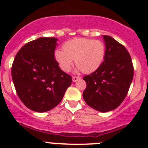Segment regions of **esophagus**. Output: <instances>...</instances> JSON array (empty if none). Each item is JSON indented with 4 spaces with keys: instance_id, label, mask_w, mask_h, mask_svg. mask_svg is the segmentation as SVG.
<instances>
[{
    "instance_id": "esophagus-1",
    "label": "esophagus",
    "mask_w": 148,
    "mask_h": 148,
    "mask_svg": "<svg viewBox=\"0 0 148 148\" xmlns=\"http://www.w3.org/2000/svg\"><path fill=\"white\" fill-rule=\"evenodd\" d=\"M80 79H81V77H80L74 76L73 77H72V81H74V82H76L77 81H78V80H80Z\"/></svg>"
}]
</instances>
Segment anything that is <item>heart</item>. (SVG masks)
Listing matches in <instances>:
<instances>
[{
    "label": "heart",
    "instance_id": "b5f03b06",
    "mask_svg": "<svg viewBox=\"0 0 148 148\" xmlns=\"http://www.w3.org/2000/svg\"><path fill=\"white\" fill-rule=\"evenodd\" d=\"M63 48L56 50L54 58L60 69L65 72L71 70L74 59L78 69L90 74L98 69L105 58V45L101 40L74 38L65 42Z\"/></svg>",
    "mask_w": 148,
    "mask_h": 148
}]
</instances>
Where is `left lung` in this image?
<instances>
[{
    "label": "left lung",
    "instance_id": "obj_1",
    "mask_svg": "<svg viewBox=\"0 0 148 148\" xmlns=\"http://www.w3.org/2000/svg\"><path fill=\"white\" fill-rule=\"evenodd\" d=\"M105 58L98 69L83 79V92L88 105L101 112L117 108L126 97L134 77L131 55L124 45L110 36L103 35Z\"/></svg>",
    "mask_w": 148,
    "mask_h": 148
}]
</instances>
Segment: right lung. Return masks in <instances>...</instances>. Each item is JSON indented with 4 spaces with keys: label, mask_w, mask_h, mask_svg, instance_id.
Instances as JSON below:
<instances>
[{
    "label": "right lung",
    "mask_w": 148,
    "mask_h": 148,
    "mask_svg": "<svg viewBox=\"0 0 148 148\" xmlns=\"http://www.w3.org/2000/svg\"><path fill=\"white\" fill-rule=\"evenodd\" d=\"M54 38L27 43L15 56L11 76L21 101L30 110L45 112L62 100L72 77L60 70L54 59Z\"/></svg>",
    "instance_id": "1"
}]
</instances>
